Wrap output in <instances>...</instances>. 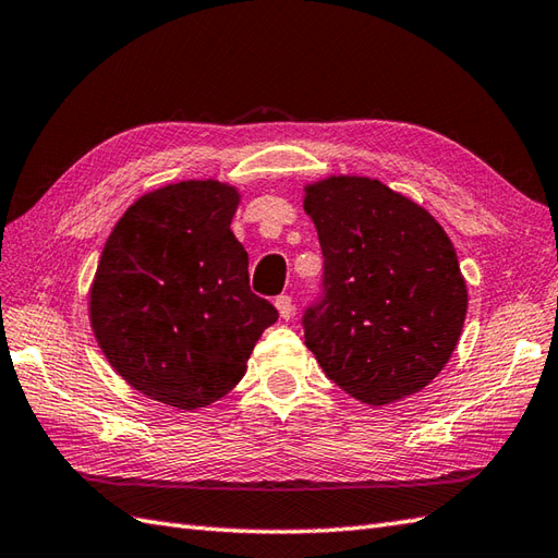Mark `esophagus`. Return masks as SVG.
<instances>
[{"instance_id": "1", "label": "esophagus", "mask_w": 558, "mask_h": 558, "mask_svg": "<svg viewBox=\"0 0 558 558\" xmlns=\"http://www.w3.org/2000/svg\"><path fill=\"white\" fill-rule=\"evenodd\" d=\"M275 305H277V311H279V317H281V319H289V317L293 315V301H291V295H277Z\"/></svg>"}]
</instances>
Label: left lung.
Segmentation results:
<instances>
[{
	"instance_id": "left-lung-1",
	"label": "left lung",
	"mask_w": 558,
	"mask_h": 558,
	"mask_svg": "<svg viewBox=\"0 0 558 558\" xmlns=\"http://www.w3.org/2000/svg\"><path fill=\"white\" fill-rule=\"evenodd\" d=\"M303 209L325 255V295L303 315L319 367L369 405L425 389L449 363L468 311L447 231L367 177L307 183Z\"/></svg>"
}]
</instances>
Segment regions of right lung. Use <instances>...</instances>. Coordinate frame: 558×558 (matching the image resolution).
<instances>
[{"label":"right lung","instance_id":"obj_1","mask_svg":"<svg viewBox=\"0 0 558 558\" xmlns=\"http://www.w3.org/2000/svg\"><path fill=\"white\" fill-rule=\"evenodd\" d=\"M239 203L215 179L145 193L111 229L95 271L90 325L109 365L179 411L236 387L279 317L247 287V253L231 231Z\"/></svg>","mask_w":558,"mask_h":558}]
</instances>
